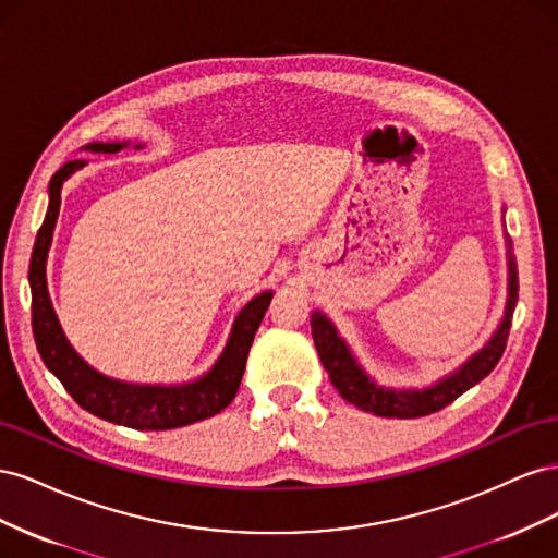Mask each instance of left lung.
Segmentation results:
<instances>
[{
    "instance_id": "1",
    "label": "left lung",
    "mask_w": 558,
    "mask_h": 558,
    "mask_svg": "<svg viewBox=\"0 0 558 558\" xmlns=\"http://www.w3.org/2000/svg\"><path fill=\"white\" fill-rule=\"evenodd\" d=\"M508 269H510L508 305H505V316L500 320V326L496 328V332L492 335V340H488L475 356L468 359V363H463L456 373L447 375L445 379L426 388L393 391V388L377 386L373 377H367L365 369L359 365L356 356H353L351 349L340 337V332H337V328L332 326V320L326 314L314 312L312 337L318 351V359L324 363L332 386L340 391L344 400L356 404V408H361L363 412H373L377 416H388V418H416V416H426L447 408L449 402L463 396L468 388H472L492 373L502 356L505 344H508L512 312L517 307V291H519L512 251L508 253Z\"/></svg>"
}]
</instances>
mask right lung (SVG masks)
I'll return each mask as SVG.
<instances>
[{"instance_id":"1","label":"right lung","mask_w":558,"mask_h":558,"mask_svg":"<svg viewBox=\"0 0 558 558\" xmlns=\"http://www.w3.org/2000/svg\"><path fill=\"white\" fill-rule=\"evenodd\" d=\"M123 146H128V142H95L88 144L86 150H93V154H116ZM134 148H142V144ZM83 165H86V160L64 162L53 174V179H50L46 218L37 232L35 248H32V332H35V342L44 365L62 381L66 393L83 410L105 421H111V424H121L137 430H170L218 414L238 396L248 349L269 307V300H272V291H263L260 295L246 302V307L234 318V326L221 359L214 363L207 375H202L195 381L174 386L128 384L97 373L66 342L46 283V258L50 242H53V230L60 214L62 183L76 170H81Z\"/></svg>"}]
</instances>
